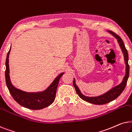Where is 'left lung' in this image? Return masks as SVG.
I'll list each match as a JSON object with an SVG mask.
<instances>
[{
  "label": "left lung",
  "instance_id": "left-lung-1",
  "mask_svg": "<svg viewBox=\"0 0 132 132\" xmlns=\"http://www.w3.org/2000/svg\"><path fill=\"white\" fill-rule=\"evenodd\" d=\"M110 34H112L115 37L117 38L119 46H120L121 49L122 50V51L124 54V60H125V63L126 64V73L125 75V77H124L123 81L121 82L120 84L118 85L113 88H112L111 90L108 91L106 94L102 95L101 96H95V97H89V96H84L81 93L80 89L75 84V80L73 79V85L74 86L75 90H76L77 94L78 95V96L81 98L82 100H84V101L89 102V103H92V104H96V105H101L107 104V103H109V102L113 101V100H115L116 98L118 97L120 95L121 93L123 92V90L125 89L127 84V82L129 77V65L128 63V60H129V55H128L127 50H126L125 45L122 40L119 36L116 34L115 33L112 32V31H109Z\"/></svg>",
  "mask_w": 132,
  "mask_h": 132
}]
</instances>
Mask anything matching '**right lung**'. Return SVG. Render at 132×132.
Returning a JSON list of instances; mask_svg holds the SVG:
<instances>
[{
    "label": "right lung",
    "mask_w": 132,
    "mask_h": 132,
    "mask_svg": "<svg viewBox=\"0 0 132 132\" xmlns=\"http://www.w3.org/2000/svg\"><path fill=\"white\" fill-rule=\"evenodd\" d=\"M11 48L7 54L6 59V70H5V80L6 84L10 94L14 100L24 108L32 110H40L50 106L55 98L56 91L59 84L60 78L64 73H61L56 77L54 81L45 91L41 92L28 93L20 90L14 87L11 84L10 78L9 69V55Z\"/></svg>",
    "instance_id": "1"
}]
</instances>
